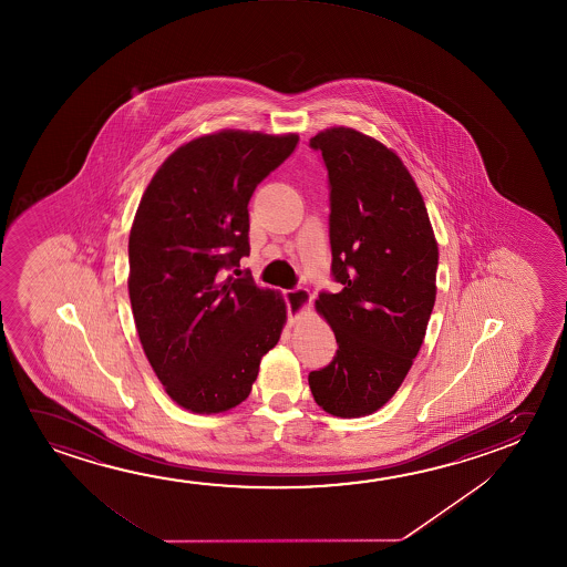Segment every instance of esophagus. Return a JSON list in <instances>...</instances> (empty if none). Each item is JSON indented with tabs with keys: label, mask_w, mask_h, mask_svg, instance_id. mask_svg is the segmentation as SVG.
<instances>
[{
	"label": "esophagus",
	"mask_w": 567,
	"mask_h": 567,
	"mask_svg": "<svg viewBox=\"0 0 567 567\" xmlns=\"http://www.w3.org/2000/svg\"><path fill=\"white\" fill-rule=\"evenodd\" d=\"M285 302L288 306V322L295 323L298 315H302L310 308L312 295L306 288H292V290H285Z\"/></svg>",
	"instance_id": "obj_1"
}]
</instances>
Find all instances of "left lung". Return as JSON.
Masks as SVG:
<instances>
[{
	"mask_svg": "<svg viewBox=\"0 0 567 567\" xmlns=\"http://www.w3.org/2000/svg\"><path fill=\"white\" fill-rule=\"evenodd\" d=\"M330 181L331 275L316 310L336 333L328 367L308 375L318 406L341 419L391 401L419 355L436 302L437 244L399 155L351 127L310 140Z\"/></svg>",
	"mask_w": 567,
	"mask_h": 567,
	"instance_id": "1",
	"label": "left lung"
}]
</instances>
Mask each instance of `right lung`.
<instances>
[{
	"instance_id": "add662e5",
	"label": "right lung",
	"mask_w": 567,
	"mask_h": 567,
	"mask_svg": "<svg viewBox=\"0 0 567 567\" xmlns=\"http://www.w3.org/2000/svg\"><path fill=\"white\" fill-rule=\"evenodd\" d=\"M297 143V133L202 135L166 158L141 198L127 279L135 328L166 394L196 414L249 396L287 322L277 290L226 272L249 255L252 192Z\"/></svg>"
}]
</instances>
